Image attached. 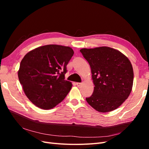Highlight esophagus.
I'll use <instances>...</instances> for the list:
<instances>
[{
    "label": "esophagus",
    "mask_w": 149,
    "mask_h": 149,
    "mask_svg": "<svg viewBox=\"0 0 149 149\" xmlns=\"http://www.w3.org/2000/svg\"><path fill=\"white\" fill-rule=\"evenodd\" d=\"M81 84H82L81 83H76V85H77V86H78V87H79Z\"/></svg>",
    "instance_id": "34e87169"
}]
</instances>
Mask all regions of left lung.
Segmentation results:
<instances>
[{"mask_svg": "<svg viewBox=\"0 0 149 149\" xmlns=\"http://www.w3.org/2000/svg\"><path fill=\"white\" fill-rule=\"evenodd\" d=\"M80 52L91 67L94 85L93 94L86 100L98 112L116 109L132 91L131 63L120 52L108 47L82 48Z\"/></svg>", "mask_w": 149, "mask_h": 149, "instance_id": "8db88e82", "label": "left lung"}]
</instances>
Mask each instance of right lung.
Instances as JSON below:
<instances>
[{"label": "right lung", "instance_id": "1", "mask_svg": "<svg viewBox=\"0 0 149 149\" xmlns=\"http://www.w3.org/2000/svg\"><path fill=\"white\" fill-rule=\"evenodd\" d=\"M74 52L69 47L47 45L27 53L18 71L25 95L34 105L48 110L64 100L72 84L65 79Z\"/></svg>", "mask_w": 149, "mask_h": 149}]
</instances>
